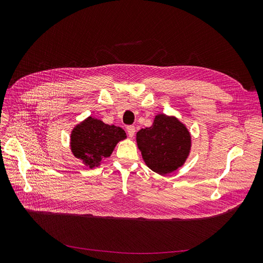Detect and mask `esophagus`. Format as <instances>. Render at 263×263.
<instances>
[{
    "mask_svg": "<svg viewBox=\"0 0 263 263\" xmlns=\"http://www.w3.org/2000/svg\"><path fill=\"white\" fill-rule=\"evenodd\" d=\"M126 130H127V134H128L129 137H134L135 132H136V128H135V126H127Z\"/></svg>",
    "mask_w": 263,
    "mask_h": 263,
    "instance_id": "obj_1",
    "label": "esophagus"
}]
</instances>
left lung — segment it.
Returning a JSON list of instances; mask_svg holds the SVG:
<instances>
[{"mask_svg": "<svg viewBox=\"0 0 263 263\" xmlns=\"http://www.w3.org/2000/svg\"><path fill=\"white\" fill-rule=\"evenodd\" d=\"M137 146L148 168L159 174L178 170L191 150V134L177 117L155 116L154 124L136 135Z\"/></svg>", "mask_w": 263, "mask_h": 263, "instance_id": "8db88e82", "label": "left lung"}]
</instances>
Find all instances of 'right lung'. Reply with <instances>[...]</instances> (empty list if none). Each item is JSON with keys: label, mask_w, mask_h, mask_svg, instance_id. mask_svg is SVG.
I'll return each mask as SVG.
<instances>
[{"label": "right lung", "mask_w": 263, "mask_h": 263, "mask_svg": "<svg viewBox=\"0 0 263 263\" xmlns=\"http://www.w3.org/2000/svg\"><path fill=\"white\" fill-rule=\"evenodd\" d=\"M70 137V147L74 157L92 169L112 155L117 142L126 138V133L121 127L90 116L74 127Z\"/></svg>", "instance_id": "1"}]
</instances>
